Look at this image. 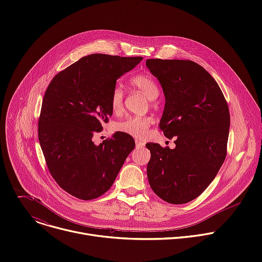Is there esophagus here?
Returning a JSON list of instances; mask_svg holds the SVG:
<instances>
[{"mask_svg": "<svg viewBox=\"0 0 262 262\" xmlns=\"http://www.w3.org/2000/svg\"><path fill=\"white\" fill-rule=\"evenodd\" d=\"M136 145H137V148H142V147L145 146V143L140 141V140H138V139H136Z\"/></svg>", "mask_w": 262, "mask_h": 262, "instance_id": "obj_1", "label": "esophagus"}]
</instances>
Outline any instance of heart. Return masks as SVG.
<instances>
[{
	"label": "heart",
	"instance_id": "1",
	"mask_svg": "<svg viewBox=\"0 0 262 262\" xmlns=\"http://www.w3.org/2000/svg\"><path fill=\"white\" fill-rule=\"evenodd\" d=\"M132 85L141 90L149 99H156L160 94V89L157 82L147 74H139L132 80ZM124 92L120 85H116L111 92L110 96V105L114 113H119L123 104ZM150 118L146 117H127L122 121H119L115 124V129L122 134L135 137L143 138L150 125Z\"/></svg>",
	"mask_w": 262,
	"mask_h": 262
}]
</instances>
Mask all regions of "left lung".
I'll use <instances>...</instances> for the list:
<instances>
[{"label":"left lung","instance_id":"8db88e82","mask_svg":"<svg viewBox=\"0 0 262 262\" xmlns=\"http://www.w3.org/2000/svg\"><path fill=\"white\" fill-rule=\"evenodd\" d=\"M165 95L160 121L164 135L176 137L175 148L149 143L147 177L152 191L172 204L201 195L226 158L230 127L228 104L217 83L190 60L148 59Z\"/></svg>","mask_w":262,"mask_h":262}]
</instances>
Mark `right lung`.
<instances>
[{"label":"right lung","mask_w":262,"mask_h":262,"mask_svg":"<svg viewBox=\"0 0 262 262\" xmlns=\"http://www.w3.org/2000/svg\"><path fill=\"white\" fill-rule=\"evenodd\" d=\"M142 60L89 55L59 72L49 85L38 138L52 176L68 194L82 200L101 196L134 150V139L122 133L99 145L92 138L113 114L110 96L117 80Z\"/></svg>","instance_id":"add662e5"}]
</instances>
